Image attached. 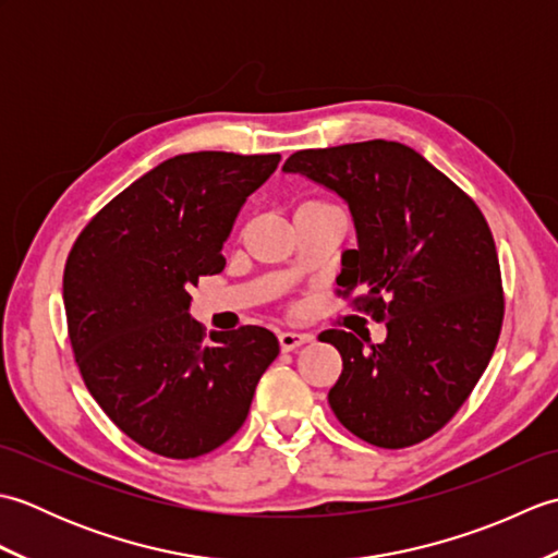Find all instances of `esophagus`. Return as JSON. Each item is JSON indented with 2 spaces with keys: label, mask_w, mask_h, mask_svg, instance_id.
Segmentation results:
<instances>
[{
  "label": "esophagus",
  "mask_w": 558,
  "mask_h": 558,
  "mask_svg": "<svg viewBox=\"0 0 558 558\" xmlns=\"http://www.w3.org/2000/svg\"><path fill=\"white\" fill-rule=\"evenodd\" d=\"M278 340H280L282 352H292V350L302 348L304 342H310L312 338L304 336V333H294V330H282V333H278Z\"/></svg>",
  "instance_id": "34e87169"
}]
</instances>
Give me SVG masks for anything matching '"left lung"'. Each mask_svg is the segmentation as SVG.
Masks as SVG:
<instances>
[{
    "label": "left lung",
    "instance_id": "1",
    "mask_svg": "<svg viewBox=\"0 0 558 558\" xmlns=\"http://www.w3.org/2000/svg\"><path fill=\"white\" fill-rule=\"evenodd\" d=\"M282 170L345 198L357 248L342 254L338 294L388 328L378 345L338 328L318 336L342 357L330 410L372 446L424 441L470 398L499 342L504 290L487 220L398 141L298 150Z\"/></svg>",
    "mask_w": 558,
    "mask_h": 558
}]
</instances>
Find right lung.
I'll list each match as a JSON object with an SVG mask.
<instances>
[{
  "instance_id": "1",
  "label": "right lung",
  "mask_w": 558,
  "mask_h": 558,
  "mask_svg": "<svg viewBox=\"0 0 558 558\" xmlns=\"http://www.w3.org/2000/svg\"><path fill=\"white\" fill-rule=\"evenodd\" d=\"M278 162V153L174 156L117 194L71 246L64 310L83 384L153 453L189 460L222 446L278 357L268 328L206 338L189 316V292L225 268L236 213Z\"/></svg>"
}]
</instances>
